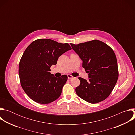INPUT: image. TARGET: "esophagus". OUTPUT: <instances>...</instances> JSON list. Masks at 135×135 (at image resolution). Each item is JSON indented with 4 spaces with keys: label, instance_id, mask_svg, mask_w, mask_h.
Segmentation results:
<instances>
[{
    "label": "esophagus",
    "instance_id": "obj_1",
    "mask_svg": "<svg viewBox=\"0 0 135 135\" xmlns=\"http://www.w3.org/2000/svg\"><path fill=\"white\" fill-rule=\"evenodd\" d=\"M67 76H68V80H70V79H71L73 78V76H71V75H69V74H68V75H67Z\"/></svg>",
    "mask_w": 135,
    "mask_h": 135
}]
</instances>
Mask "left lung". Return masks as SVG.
Here are the masks:
<instances>
[{
	"label": "left lung",
	"instance_id": "8db88e82",
	"mask_svg": "<svg viewBox=\"0 0 135 135\" xmlns=\"http://www.w3.org/2000/svg\"><path fill=\"white\" fill-rule=\"evenodd\" d=\"M70 45L82 60V66L89 73L88 81L79 78L80 84L76 88V94L91 104L104 100L111 93L119 77L114 51L106 43L96 40Z\"/></svg>",
	"mask_w": 135,
	"mask_h": 135
}]
</instances>
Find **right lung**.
<instances>
[{"mask_svg": "<svg viewBox=\"0 0 135 135\" xmlns=\"http://www.w3.org/2000/svg\"><path fill=\"white\" fill-rule=\"evenodd\" d=\"M71 49L68 43L50 39L35 40L27 47L19 63L18 74L21 85L30 99L47 104L60 97L68 77L55 78L50 72V67Z\"/></svg>", "mask_w": 135, "mask_h": 135, "instance_id": "1", "label": "right lung"}]
</instances>
